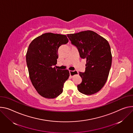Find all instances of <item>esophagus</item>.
I'll use <instances>...</instances> for the list:
<instances>
[{"instance_id":"esophagus-1","label":"esophagus","mask_w":133,"mask_h":133,"mask_svg":"<svg viewBox=\"0 0 133 133\" xmlns=\"http://www.w3.org/2000/svg\"><path fill=\"white\" fill-rule=\"evenodd\" d=\"M69 74H70V76L71 77H73L74 76H75V75H77L78 74V71L76 70H74V71H72V70H70L69 71Z\"/></svg>"}]
</instances>
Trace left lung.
<instances>
[{
    "label": "left lung",
    "mask_w": 133,
    "mask_h": 133,
    "mask_svg": "<svg viewBox=\"0 0 133 133\" xmlns=\"http://www.w3.org/2000/svg\"><path fill=\"white\" fill-rule=\"evenodd\" d=\"M67 35L71 43L77 47L80 57L87 60L85 71L79 73L82 81L77 85L78 90L88 95L97 93L106 83L111 66L109 43L90 30Z\"/></svg>",
    "instance_id": "left-lung-1"
}]
</instances>
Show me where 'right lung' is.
I'll use <instances>...</instances> for the list:
<instances>
[{
	"label": "right lung",
	"mask_w": 133,
	"mask_h": 133,
	"mask_svg": "<svg viewBox=\"0 0 133 133\" xmlns=\"http://www.w3.org/2000/svg\"><path fill=\"white\" fill-rule=\"evenodd\" d=\"M66 35L46 33L30 44L26 61L30 78L38 93L46 99H54L63 91L64 84L69 76L68 70L56 69L58 49L66 44Z\"/></svg>",
	"instance_id": "obj_1"
}]
</instances>
